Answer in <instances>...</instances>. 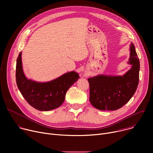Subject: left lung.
Instances as JSON below:
<instances>
[{"label":"left lung","mask_w":153,"mask_h":153,"mask_svg":"<svg viewBox=\"0 0 153 153\" xmlns=\"http://www.w3.org/2000/svg\"><path fill=\"white\" fill-rule=\"evenodd\" d=\"M128 63L131 68L123 76L99 75L88 79L90 101L93 106L100 110H116L133 96L139 84L140 62L133 43Z\"/></svg>","instance_id":"8db88e82"}]
</instances>
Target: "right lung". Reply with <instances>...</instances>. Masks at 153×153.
Masks as SVG:
<instances>
[{"label":"right lung","mask_w":153,"mask_h":153,"mask_svg":"<svg viewBox=\"0 0 153 153\" xmlns=\"http://www.w3.org/2000/svg\"><path fill=\"white\" fill-rule=\"evenodd\" d=\"M21 56L20 52L17 59L16 79L22 95L31 106L40 111H50L59 107L68 90L79 78V74L71 71L45 83L28 80L23 72Z\"/></svg>","instance_id":"obj_1"}]
</instances>
